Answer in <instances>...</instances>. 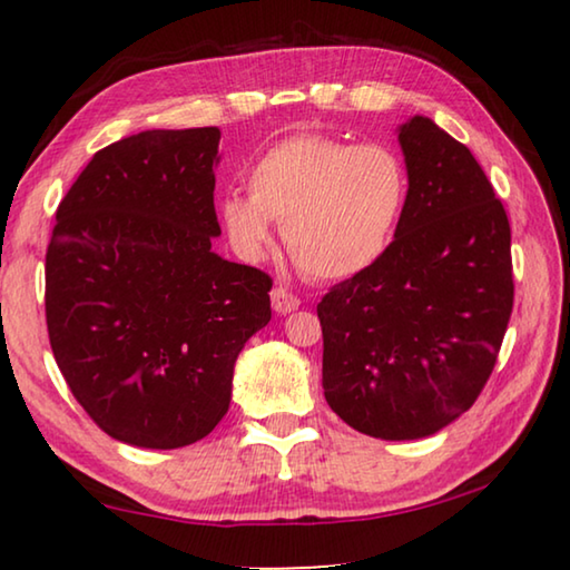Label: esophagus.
I'll list each match as a JSON object with an SVG mask.
<instances>
[{"label": "esophagus", "instance_id": "obj_1", "mask_svg": "<svg viewBox=\"0 0 570 570\" xmlns=\"http://www.w3.org/2000/svg\"><path fill=\"white\" fill-rule=\"evenodd\" d=\"M272 304H274L278 314H288V312H294V308H298L302 298H298L294 292H288L286 286H274L272 288Z\"/></svg>", "mask_w": 570, "mask_h": 570}]
</instances>
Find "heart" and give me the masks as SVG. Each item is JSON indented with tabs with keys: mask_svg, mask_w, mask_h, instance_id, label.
<instances>
[{
	"mask_svg": "<svg viewBox=\"0 0 570 570\" xmlns=\"http://www.w3.org/2000/svg\"><path fill=\"white\" fill-rule=\"evenodd\" d=\"M404 200L407 170L394 150L298 132L254 163L248 196H228L220 216L246 258L266 254L276 220L294 264L306 276L336 282L384 254Z\"/></svg>",
	"mask_w": 570,
	"mask_h": 570,
	"instance_id": "1",
	"label": "heart"
}]
</instances>
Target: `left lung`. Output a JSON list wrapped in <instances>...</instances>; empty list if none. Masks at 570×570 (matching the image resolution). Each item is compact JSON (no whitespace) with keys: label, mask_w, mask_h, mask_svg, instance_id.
<instances>
[{"label":"left lung","mask_w":570,"mask_h":570,"mask_svg":"<svg viewBox=\"0 0 570 570\" xmlns=\"http://www.w3.org/2000/svg\"><path fill=\"white\" fill-rule=\"evenodd\" d=\"M400 146L410 188L392 244L316 306L324 397L382 440L432 435L475 404L515 294L508 214L475 156L422 115Z\"/></svg>","instance_id":"8db88e82"}]
</instances>
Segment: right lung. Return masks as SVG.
<instances>
[{"instance_id":"obj_1","label":"right lung","mask_w":570,"mask_h":570,"mask_svg":"<svg viewBox=\"0 0 570 570\" xmlns=\"http://www.w3.org/2000/svg\"><path fill=\"white\" fill-rule=\"evenodd\" d=\"M218 128L98 150L57 206L45 258L55 362L90 420L150 450L204 440L238 352L272 320V276L210 250Z\"/></svg>"}]
</instances>
